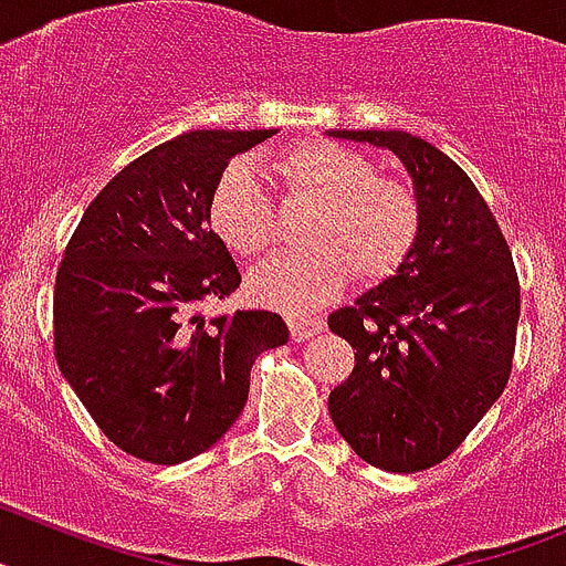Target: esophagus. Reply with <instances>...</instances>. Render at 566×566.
Here are the masks:
<instances>
[{
    "mask_svg": "<svg viewBox=\"0 0 566 566\" xmlns=\"http://www.w3.org/2000/svg\"><path fill=\"white\" fill-rule=\"evenodd\" d=\"M324 317H292L289 321V333H292L294 340H306L324 333Z\"/></svg>",
    "mask_w": 566,
    "mask_h": 566,
    "instance_id": "1",
    "label": "esophagus"
}]
</instances>
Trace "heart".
<instances>
[{
    "label": "heart",
    "mask_w": 566,
    "mask_h": 566,
    "mask_svg": "<svg viewBox=\"0 0 566 566\" xmlns=\"http://www.w3.org/2000/svg\"><path fill=\"white\" fill-rule=\"evenodd\" d=\"M292 196L315 199L303 242L310 249L277 256L249 280L251 297L289 315L324 306L347 286L394 277L419 240L422 210L413 190L378 179L376 165L333 142H303L272 161ZM208 226L231 254L254 260L272 245V205L256 172L231 165L208 199Z\"/></svg>",
    "instance_id": "obj_1"
}]
</instances>
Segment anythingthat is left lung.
Here are the masks:
<instances>
[{
  "instance_id": "8db88e82",
  "label": "left lung",
  "mask_w": 566,
  "mask_h": 566,
  "mask_svg": "<svg viewBox=\"0 0 566 566\" xmlns=\"http://www.w3.org/2000/svg\"><path fill=\"white\" fill-rule=\"evenodd\" d=\"M326 135L390 149L422 210L419 240L394 277L329 315L356 367L329 394V417L376 469L413 474L446 460L512 373L521 315L512 251L457 161L401 129Z\"/></svg>"
}]
</instances>
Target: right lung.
<instances>
[{"mask_svg":"<svg viewBox=\"0 0 566 566\" xmlns=\"http://www.w3.org/2000/svg\"><path fill=\"white\" fill-rule=\"evenodd\" d=\"M277 129H196L158 144L95 196L54 283V353L97 428L158 465L202 454L245 408L251 364L283 347L274 312L205 317L240 289L208 226L228 161Z\"/></svg>","mask_w":566,"mask_h":566,"instance_id":"1","label":"right lung"}]
</instances>
